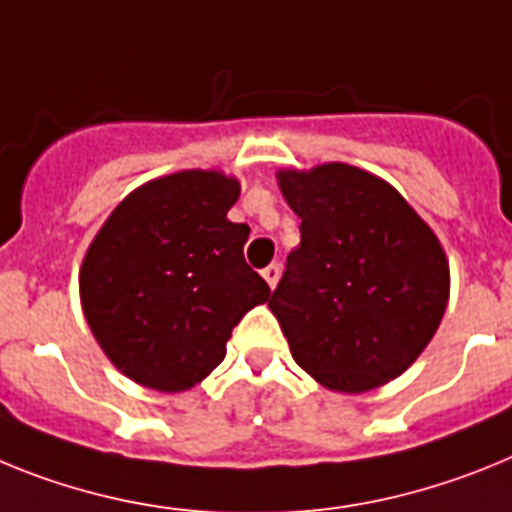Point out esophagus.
Returning <instances> with one entry per match:
<instances>
[{"label":"esophagus","mask_w":512,"mask_h":512,"mask_svg":"<svg viewBox=\"0 0 512 512\" xmlns=\"http://www.w3.org/2000/svg\"><path fill=\"white\" fill-rule=\"evenodd\" d=\"M262 278H265V281H268V286H270V288H275V286H278V278H281V268H278V265H275V262H270L268 268L262 270Z\"/></svg>","instance_id":"esophagus-1"}]
</instances>
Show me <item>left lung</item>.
Listing matches in <instances>:
<instances>
[{"instance_id": "left-lung-1", "label": "left lung", "mask_w": 512, "mask_h": 512, "mask_svg": "<svg viewBox=\"0 0 512 512\" xmlns=\"http://www.w3.org/2000/svg\"><path fill=\"white\" fill-rule=\"evenodd\" d=\"M301 244L268 301L293 361L324 389L363 394L402 376L448 306L443 244L394 185L345 162L278 170Z\"/></svg>"}]
</instances>
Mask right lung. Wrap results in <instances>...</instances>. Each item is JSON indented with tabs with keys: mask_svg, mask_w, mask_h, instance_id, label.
I'll return each mask as SVG.
<instances>
[{
	"mask_svg": "<svg viewBox=\"0 0 512 512\" xmlns=\"http://www.w3.org/2000/svg\"><path fill=\"white\" fill-rule=\"evenodd\" d=\"M239 190L219 170L144 182L84 252V319L126 379L164 394L193 389L224 361L239 319L270 299L242 255L250 226L226 219Z\"/></svg>",
	"mask_w": 512,
	"mask_h": 512,
	"instance_id": "add662e5",
	"label": "right lung"
}]
</instances>
